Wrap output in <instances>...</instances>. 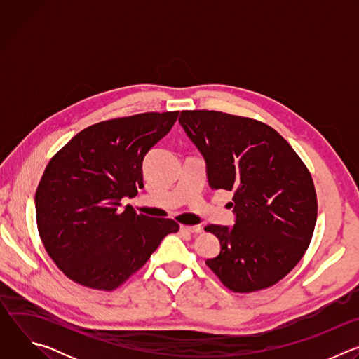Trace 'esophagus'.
<instances>
[{
	"label": "esophagus",
	"instance_id": "obj_1",
	"mask_svg": "<svg viewBox=\"0 0 359 359\" xmlns=\"http://www.w3.org/2000/svg\"><path fill=\"white\" fill-rule=\"evenodd\" d=\"M180 230L184 233H201V227L200 226H180Z\"/></svg>",
	"mask_w": 359,
	"mask_h": 359
}]
</instances>
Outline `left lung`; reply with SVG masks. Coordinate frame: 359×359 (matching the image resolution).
Instances as JSON below:
<instances>
[{
    "instance_id": "8db88e82",
    "label": "left lung",
    "mask_w": 359,
    "mask_h": 359,
    "mask_svg": "<svg viewBox=\"0 0 359 359\" xmlns=\"http://www.w3.org/2000/svg\"><path fill=\"white\" fill-rule=\"evenodd\" d=\"M179 122L206 161L209 186L234 193V226L204 229L220 241L208 267L234 292L274 285L313 238L318 204L309 169L263 122L216 111H183Z\"/></svg>"
}]
</instances>
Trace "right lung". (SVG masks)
<instances>
[{
	"label": "right lung",
	"instance_id": "1",
	"mask_svg": "<svg viewBox=\"0 0 359 359\" xmlns=\"http://www.w3.org/2000/svg\"><path fill=\"white\" fill-rule=\"evenodd\" d=\"M179 112H147L95 123L49 161L35 193L39 237L72 281L112 291L179 230L170 219L137 215L123 197L143 187L146 153L175 125Z\"/></svg>",
	"mask_w": 359,
	"mask_h": 359
}]
</instances>
